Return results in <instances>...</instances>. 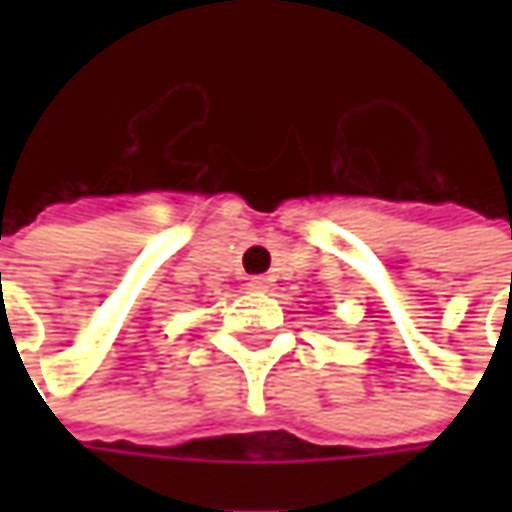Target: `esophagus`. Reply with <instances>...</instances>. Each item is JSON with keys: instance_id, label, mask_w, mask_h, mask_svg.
Returning a JSON list of instances; mask_svg holds the SVG:
<instances>
[{"instance_id": "1", "label": "esophagus", "mask_w": 512, "mask_h": 512, "mask_svg": "<svg viewBox=\"0 0 512 512\" xmlns=\"http://www.w3.org/2000/svg\"><path fill=\"white\" fill-rule=\"evenodd\" d=\"M268 285H271V279L268 277H252L246 282V288L252 290V293H266Z\"/></svg>"}]
</instances>
